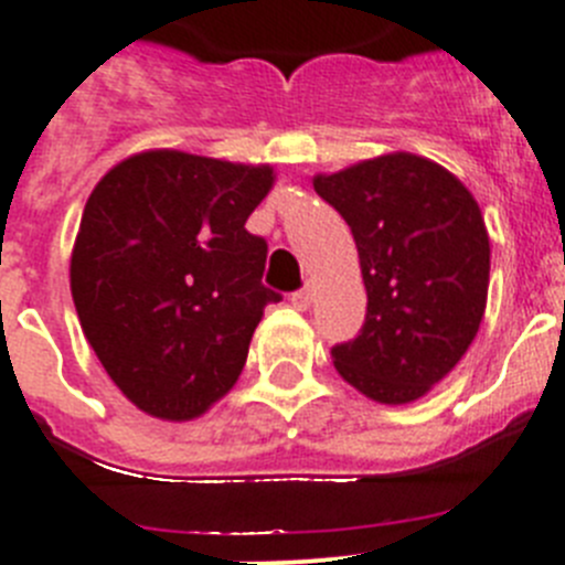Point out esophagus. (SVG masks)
I'll return each instance as SVG.
<instances>
[{
  "label": "esophagus",
  "instance_id": "obj_1",
  "mask_svg": "<svg viewBox=\"0 0 565 565\" xmlns=\"http://www.w3.org/2000/svg\"><path fill=\"white\" fill-rule=\"evenodd\" d=\"M312 301H315V289H312V284H307V287L303 289H298V292H292V307L295 309H309L312 307Z\"/></svg>",
  "mask_w": 565,
  "mask_h": 565
}]
</instances>
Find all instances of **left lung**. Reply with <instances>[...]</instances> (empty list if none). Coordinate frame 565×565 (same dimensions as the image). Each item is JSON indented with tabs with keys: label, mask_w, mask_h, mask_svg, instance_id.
<instances>
[{
	"label": "left lung",
	"mask_w": 565,
	"mask_h": 565,
	"mask_svg": "<svg viewBox=\"0 0 565 565\" xmlns=\"http://www.w3.org/2000/svg\"><path fill=\"white\" fill-rule=\"evenodd\" d=\"M318 196L352 227L365 323L332 349L340 377L374 403L408 405L456 369L479 332L490 236L456 174L411 151L315 174Z\"/></svg>",
	"instance_id": "left-lung-1"
}]
</instances>
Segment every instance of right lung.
Instances as JSON below:
<instances>
[{"label": "right lung", "instance_id": "right-lung-1", "mask_svg": "<svg viewBox=\"0 0 565 565\" xmlns=\"http://www.w3.org/2000/svg\"><path fill=\"white\" fill-rule=\"evenodd\" d=\"M273 166L149 149L84 205L70 289L111 383L143 414L188 422L236 385L264 307L267 242L245 231Z\"/></svg>", "mask_w": 565, "mask_h": 565}]
</instances>
